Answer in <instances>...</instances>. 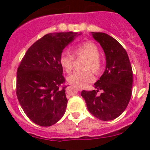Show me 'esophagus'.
I'll use <instances>...</instances> for the list:
<instances>
[{"instance_id": "esophagus-1", "label": "esophagus", "mask_w": 150, "mask_h": 150, "mask_svg": "<svg viewBox=\"0 0 150 150\" xmlns=\"http://www.w3.org/2000/svg\"><path fill=\"white\" fill-rule=\"evenodd\" d=\"M77 90H79V91H82V88H79V87H77Z\"/></svg>"}]
</instances>
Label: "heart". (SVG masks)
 <instances>
[{
    "label": "heart",
    "instance_id": "obj_1",
    "mask_svg": "<svg viewBox=\"0 0 150 150\" xmlns=\"http://www.w3.org/2000/svg\"><path fill=\"white\" fill-rule=\"evenodd\" d=\"M76 56H83L88 59L85 69L91 70L98 74L101 68V63L99 59L100 51L98 46L92 42H85L78 45L74 49ZM75 57L69 51H64L60 56V64L66 72L69 73L74 67ZM94 75L90 71H75L67 77V80L71 84L79 88H83L88 83L94 80Z\"/></svg>",
    "mask_w": 150,
    "mask_h": 150
}]
</instances>
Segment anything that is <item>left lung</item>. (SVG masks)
Masks as SVG:
<instances>
[{
    "mask_svg": "<svg viewBox=\"0 0 150 150\" xmlns=\"http://www.w3.org/2000/svg\"><path fill=\"white\" fill-rule=\"evenodd\" d=\"M106 56V69L95 83L97 90L81 92L91 114L103 121L120 116L126 109L132 97L133 72L128 55L116 39L101 32H91ZM102 90L100 96L96 94Z\"/></svg>",
    "mask_w": 150,
    "mask_h": 150,
    "instance_id": "obj_1",
    "label": "left lung"
}]
</instances>
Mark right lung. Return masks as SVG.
Masks as SVG:
<instances>
[{"label":"right lung","mask_w":150,"mask_h":150,"mask_svg":"<svg viewBox=\"0 0 150 150\" xmlns=\"http://www.w3.org/2000/svg\"><path fill=\"white\" fill-rule=\"evenodd\" d=\"M77 33L48 34L27 50L17 70L16 95L33 122L51 126L65 112L67 99L60 56Z\"/></svg>","instance_id":"right-lung-1"}]
</instances>
